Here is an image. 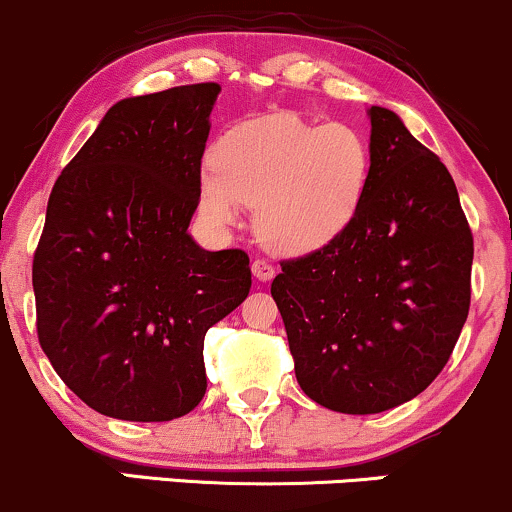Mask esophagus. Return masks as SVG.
<instances>
[{
    "label": "esophagus",
    "instance_id": "34e87169",
    "mask_svg": "<svg viewBox=\"0 0 512 512\" xmlns=\"http://www.w3.org/2000/svg\"><path fill=\"white\" fill-rule=\"evenodd\" d=\"M250 269H252V276H255L257 281H272L274 274H276V269L272 267V264H269L267 260H262V257L252 260Z\"/></svg>",
    "mask_w": 512,
    "mask_h": 512
}]
</instances>
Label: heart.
<instances>
[{"mask_svg": "<svg viewBox=\"0 0 512 512\" xmlns=\"http://www.w3.org/2000/svg\"><path fill=\"white\" fill-rule=\"evenodd\" d=\"M368 178L370 146L356 127L276 110L240 122L214 144V166L199 175V214L226 231L250 204L269 250L308 255L349 228Z\"/></svg>", "mask_w": 512, "mask_h": 512, "instance_id": "b5f03b06", "label": "heart"}]
</instances>
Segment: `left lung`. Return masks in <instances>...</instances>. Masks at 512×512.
<instances>
[{"label": "left lung", "mask_w": 512, "mask_h": 512, "mask_svg": "<svg viewBox=\"0 0 512 512\" xmlns=\"http://www.w3.org/2000/svg\"><path fill=\"white\" fill-rule=\"evenodd\" d=\"M361 209L325 248L281 262L272 296L296 380L342 414H380L436 380L469 313L474 240L457 187L397 113L373 105Z\"/></svg>", "instance_id": "1"}]
</instances>
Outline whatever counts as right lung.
<instances>
[{
    "label": "right lung",
    "instance_id": "obj_1",
    "mask_svg": "<svg viewBox=\"0 0 512 512\" xmlns=\"http://www.w3.org/2000/svg\"><path fill=\"white\" fill-rule=\"evenodd\" d=\"M219 84L115 103L57 178L33 257L38 339L91 409L185 416L207 392L204 334L250 293L243 250L187 233Z\"/></svg>",
    "mask_w": 512,
    "mask_h": 512
}]
</instances>
